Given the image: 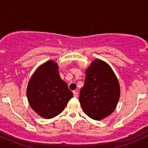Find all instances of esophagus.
I'll return each instance as SVG.
<instances>
[{
	"instance_id": "1",
	"label": "esophagus",
	"mask_w": 148,
	"mask_h": 148,
	"mask_svg": "<svg viewBox=\"0 0 148 148\" xmlns=\"http://www.w3.org/2000/svg\"><path fill=\"white\" fill-rule=\"evenodd\" d=\"M73 94H74V97H78V94H79V93H78L77 91L74 90V91H73Z\"/></svg>"
}]
</instances>
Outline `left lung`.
I'll return each instance as SVG.
<instances>
[{
    "instance_id": "1",
    "label": "left lung",
    "mask_w": 148,
    "mask_h": 148,
    "mask_svg": "<svg viewBox=\"0 0 148 148\" xmlns=\"http://www.w3.org/2000/svg\"><path fill=\"white\" fill-rule=\"evenodd\" d=\"M120 98L116 76L106 62L95 60L86 72L79 101L84 113L93 120H100L111 114Z\"/></svg>"
}]
</instances>
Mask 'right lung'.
Returning <instances> with one entry per match:
<instances>
[{
  "label": "right lung",
  "instance_id": "right-lung-1",
  "mask_svg": "<svg viewBox=\"0 0 148 148\" xmlns=\"http://www.w3.org/2000/svg\"><path fill=\"white\" fill-rule=\"evenodd\" d=\"M27 97L37 114L49 119L64 110L73 92L60 77L58 64L49 60L40 66L30 79Z\"/></svg>",
  "mask_w": 148,
  "mask_h": 148
}]
</instances>
